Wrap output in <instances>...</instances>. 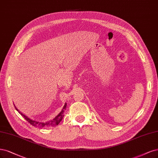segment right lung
<instances>
[{
  "instance_id": "obj_1",
  "label": "right lung",
  "mask_w": 158,
  "mask_h": 158,
  "mask_svg": "<svg viewBox=\"0 0 158 158\" xmlns=\"http://www.w3.org/2000/svg\"><path fill=\"white\" fill-rule=\"evenodd\" d=\"M66 107H67V103H65V105L63 106V109L61 111V112L59 113L55 118H53L52 120L48 121V122H46L44 123V122H36V121L33 120V119H30L29 118H28L27 116H26L25 115H24L23 113H21V112H19V110L18 109H17V108L15 106L16 110H17L21 114V115L30 124H31L32 126H33L35 127H52V126H57V125L61 122L63 118L64 117V110L66 109Z\"/></svg>"
}]
</instances>
